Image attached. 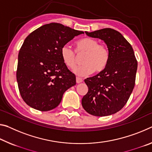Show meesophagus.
I'll use <instances>...</instances> for the list:
<instances>
[{
    "label": "esophagus",
    "instance_id": "1",
    "mask_svg": "<svg viewBox=\"0 0 152 152\" xmlns=\"http://www.w3.org/2000/svg\"><path fill=\"white\" fill-rule=\"evenodd\" d=\"M82 82H83V79L79 78V77H76V83L78 84V83H82Z\"/></svg>",
    "mask_w": 152,
    "mask_h": 152
}]
</instances>
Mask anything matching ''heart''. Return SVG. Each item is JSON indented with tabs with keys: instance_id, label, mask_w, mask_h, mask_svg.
<instances>
[{
	"instance_id": "1",
	"label": "heart",
	"mask_w": 152,
	"mask_h": 152,
	"mask_svg": "<svg viewBox=\"0 0 152 152\" xmlns=\"http://www.w3.org/2000/svg\"><path fill=\"white\" fill-rule=\"evenodd\" d=\"M76 54L85 53L82 64L83 65L74 69L76 75L84 76L91 74L102 72L109 62L110 51L107 45L99 44L98 40L93 38H85L76 43L75 51L69 46L64 45L61 48L60 53L65 65L73 69L76 66Z\"/></svg>"
}]
</instances>
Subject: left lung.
Returning <instances> with one entry per match:
<instances>
[{
  "mask_svg": "<svg viewBox=\"0 0 152 152\" xmlns=\"http://www.w3.org/2000/svg\"><path fill=\"white\" fill-rule=\"evenodd\" d=\"M85 33L103 40L109 48L110 57L102 72L85 80L88 91L82 99V105L95 116L114 114L124 106L134 88L137 69L134 50L123 36L114 29Z\"/></svg>",
  "mask_w": 152,
  "mask_h": 152,
  "instance_id": "left-lung-1",
  "label": "left lung"
}]
</instances>
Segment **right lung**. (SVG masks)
Segmentation results:
<instances>
[{
	"label": "right lung",
	"instance_id": "right-lung-1",
	"mask_svg": "<svg viewBox=\"0 0 152 152\" xmlns=\"http://www.w3.org/2000/svg\"><path fill=\"white\" fill-rule=\"evenodd\" d=\"M82 34L50 23L26 37L19 52L16 76L20 95L29 106L42 112L54 109L65 91L76 85V76L64 63L60 50Z\"/></svg>",
	"mask_w": 152,
	"mask_h": 152
}]
</instances>
